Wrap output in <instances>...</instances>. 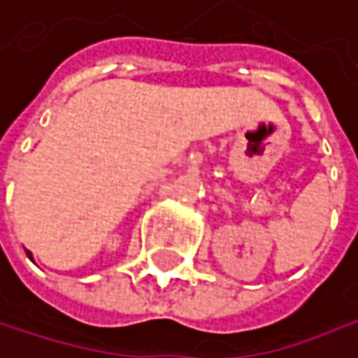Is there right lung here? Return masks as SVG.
I'll return each mask as SVG.
<instances>
[{
	"label": "right lung",
	"mask_w": 358,
	"mask_h": 358,
	"mask_svg": "<svg viewBox=\"0 0 358 358\" xmlns=\"http://www.w3.org/2000/svg\"><path fill=\"white\" fill-rule=\"evenodd\" d=\"M27 256H29V258H31V260H33V254H31V252H27Z\"/></svg>",
	"instance_id": "right-lung-1"
}]
</instances>
